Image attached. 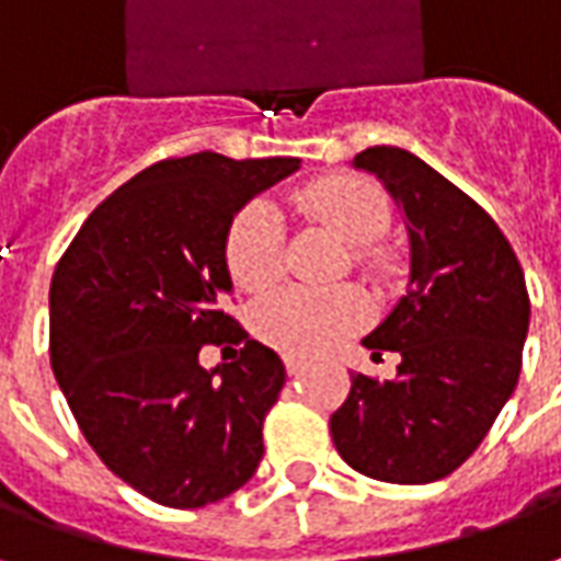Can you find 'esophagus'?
Instances as JSON below:
<instances>
[{"label": "esophagus", "mask_w": 561, "mask_h": 561, "mask_svg": "<svg viewBox=\"0 0 561 561\" xmlns=\"http://www.w3.org/2000/svg\"><path fill=\"white\" fill-rule=\"evenodd\" d=\"M285 369H288V376H304L306 364L297 357H285Z\"/></svg>", "instance_id": "34e87169"}]
</instances>
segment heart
<instances>
[{"label": "heart", "instance_id": "1", "mask_svg": "<svg viewBox=\"0 0 561 561\" xmlns=\"http://www.w3.org/2000/svg\"><path fill=\"white\" fill-rule=\"evenodd\" d=\"M300 207L342 243L354 245L352 257L373 279H388L393 273L390 255L376 240L390 228L388 195L364 176L330 173L312 180L297 192ZM225 264L231 279L257 291L282 273V221L279 213L252 201L233 216L225 237ZM369 318L366 297L357 288H304L288 285L261 297L252 309V330L261 342L279 348L288 357H321L342 336L364 328Z\"/></svg>", "mask_w": 561, "mask_h": 561}]
</instances>
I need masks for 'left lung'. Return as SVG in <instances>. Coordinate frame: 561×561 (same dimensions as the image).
Instances as JSON below:
<instances>
[{
  "label": "left lung",
  "instance_id": "1",
  "mask_svg": "<svg viewBox=\"0 0 561 561\" xmlns=\"http://www.w3.org/2000/svg\"><path fill=\"white\" fill-rule=\"evenodd\" d=\"M354 168L376 173L405 213L412 279L364 340L373 357L400 352L397 378L352 376L330 435L366 478L433 483L478 450L517 388L529 291L490 213L426 161L369 147Z\"/></svg>",
  "mask_w": 561,
  "mask_h": 561
}]
</instances>
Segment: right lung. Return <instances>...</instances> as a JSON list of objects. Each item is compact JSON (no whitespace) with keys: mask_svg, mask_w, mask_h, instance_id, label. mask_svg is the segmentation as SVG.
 Instances as JSON below:
<instances>
[{"mask_svg":"<svg viewBox=\"0 0 561 561\" xmlns=\"http://www.w3.org/2000/svg\"><path fill=\"white\" fill-rule=\"evenodd\" d=\"M297 168L219 152L156 161L92 209L56 264V381L104 466L159 505L219 502L264 457L285 366L221 309L225 237L245 201ZM204 344L244 348L204 370Z\"/></svg>","mask_w":561,"mask_h":561,"instance_id":"obj_1","label":"right lung"}]
</instances>
